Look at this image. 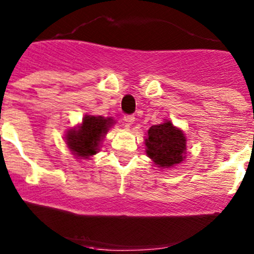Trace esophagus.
<instances>
[{
	"mask_svg": "<svg viewBox=\"0 0 254 254\" xmlns=\"http://www.w3.org/2000/svg\"><path fill=\"white\" fill-rule=\"evenodd\" d=\"M124 122L127 125L133 124V122H135V117H133V115H125L124 116Z\"/></svg>",
	"mask_w": 254,
	"mask_h": 254,
	"instance_id": "obj_1",
	"label": "esophagus"
}]
</instances>
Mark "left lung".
<instances>
[{
	"label": "left lung",
	"mask_w": 254,
	"mask_h": 254,
	"mask_svg": "<svg viewBox=\"0 0 254 254\" xmlns=\"http://www.w3.org/2000/svg\"><path fill=\"white\" fill-rule=\"evenodd\" d=\"M148 156L157 167H172L183 161L186 150V139L183 131L171 122L153 125L145 138Z\"/></svg>",
	"instance_id": "1"
}]
</instances>
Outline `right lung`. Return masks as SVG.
Returning a JSON list of instances; mask_svg holds the SVG:
<instances>
[{
    "instance_id": "add662e5",
    "label": "right lung",
    "mask_w": 254,
    "mask_h": 254,
    "mask_svg": "<svg viewBox=\"0 0 254 254\" xmlns=\"http://www.w3.org/2000/svg\"><path fill=\"white\" fill-rule=\"evenodd\" d=\"M112 122L111 118L86 116L81 127L68 131L66 144L78 157L87 159L94 155L97 154L103 136L113 124Z\"/></svg>"
}]
</instances>
